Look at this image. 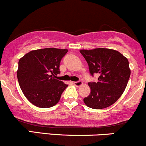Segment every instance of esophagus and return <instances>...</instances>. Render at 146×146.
Here are the masks:
<instances>
[{
  "label": "esophagus",
  "mask_w": 146,
  "mask_h": 146,
  "mask_svg": "<svg viewBox=\"0 0 146 146\" xmlns=\"http://www.w3.org/2000/svg\"><path fill=\"white\" fill-rule=\"evenodd\" d=\"M82 84L83 83H82V81H78V82H75L74 85H75V86L79 87V86H82Z\"/></svg>",
  "instance_id": "34e87169"
}]
</instances>
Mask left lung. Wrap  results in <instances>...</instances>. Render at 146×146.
Returning a JSON list of instances; mask_svg holds the SVG:
<instances>
[{
  "label": "left lung",
  "instance_id": "1",
  "mask_svg": "<svg viewBox=\"0 0 146 146\" xmlns=\"http://www.w3.org/2000/svg\"><path fill=\"white\" fill-rule=\"evenodd\" d=\"M86 60L90 75H99L98 82H88L90 93L84 99L93 109L107 108L123 94L130 75L128 60L113 49L98 48L80 51Z\"/></svg>",
  "mask_w": 146,
  "mask_h": 146
}]
</instances>
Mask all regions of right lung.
Returning <instances> with one entry per match:
<instances>
[{
  "label": "right lung",
  "instance_id": "add662e5",
  "mask_svg": "<svg viewBox=\"0 0 146 146\" xmlns=\"http://www.w3.org/2000/svg\"><path fill=\"white\" fill-rule=\"evenodd\" d=\"M67 49L45 48L33 50L18 62L17 78L23 94L32 104L50 108L59 102L67 84L56 80L60 63Z\"/></svg>",
  "mask_w": 146,
  "mask_h": 146
}]
</instances>
